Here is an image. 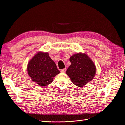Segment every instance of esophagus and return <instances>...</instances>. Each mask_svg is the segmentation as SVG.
Wrapping results in <instances>:
<instances>
[{
  "label": "esophagus",
  "instance_id": "esophagus-1",
  "mask_svg": "<svg viewBox=\"0 0 125 125\" xmlns=\"http://www.w3.org/2000/svg\"><path fill=\"white\" fill-rule=\"evenodd\" d=\"M66 68H64L61 70V72L63 73H65V72H66Z\"/></svg>",
  "mask_w": 125,
  "mask_h": 125
}]
</instances>
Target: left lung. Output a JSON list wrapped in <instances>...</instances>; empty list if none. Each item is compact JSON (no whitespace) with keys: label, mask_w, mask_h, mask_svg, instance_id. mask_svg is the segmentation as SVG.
<instances>
[{"label":"left lung","mask_w":125,"mask_h":125,"mask_svg":"<svg viewBox=\"0 0 125 125\" xmlns=\"http://www.w3.org/2000/svg\"><path fill=\"white\" fill-rule=\"evenodd\" d=\"M71 65L66 73L76 86L82 87L93 80L96 73V66L85 54L77 53L70 57Z\"/></svg>","instance_id":"obj_1"}]
</instances>
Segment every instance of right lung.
<instances>
[{
    "label": "right lung",
    "instance_id": "right-lung-1",
    "mask_svg": "<svg viewBox=\"0 0 125 125\" xmlns=\"http://www.w3.org/2000/svg\"><path fill=\"white\" fill-rule=\"evenodd\" d=\"M27 71L32 81L42 87L50 84L54 77L60 73L48 52H38L31 59L28 64Z\"/></svg>",
    "mask_w": 125,
    "mask_h": 125
}]
</instances>
